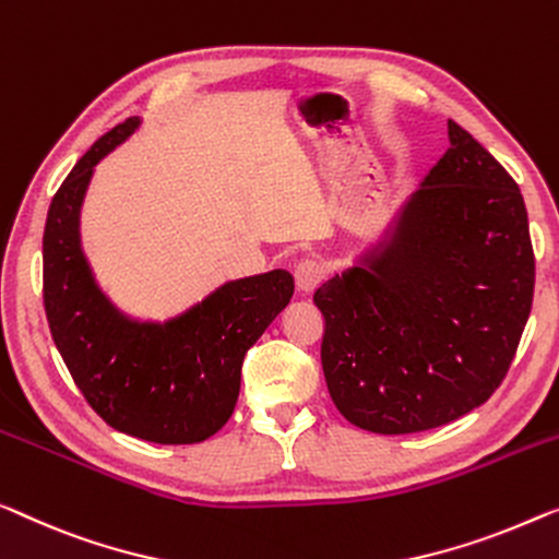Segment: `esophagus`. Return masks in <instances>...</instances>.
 I'll list each match as a JSON object with an SVG mask.
<instances>
[{
  "label": "esophagus",
  "instance_id": "34e87169",
  "mask_svg": "<svg viewBox=\"0 0 559 559\" xmlns=\"http://www.w3.org/2000/svg\"><path fill=\"white\" fill-rule=\"evenodd\" d=\"M326 276V271H323V265L319 261H311V258H306L296 265L294 271V278H296V288L301 290V294H313L316 288H319V283Z\"/></svg>",
  "mask_w": 559,
  "mask_h": 559
}]
</instances>
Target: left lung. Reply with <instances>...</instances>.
Listing matches in <instances>:
<instances>
[{
  "instance_id": "left-lung-1",
  "label": "left lung",
  "mask_w": 559,
  "mask_h": 559,
  "mask_svg": "<svg viewBox=\"0 0 559 559\" xmlns=\"http://www.w3.org/2000/svg\"><path fill=\"white\" fill-rule=\"evenodd\" d=\"M532 294L535 253L518 182L449 120V150L384 240L313 294L333 404L377 435L460 419L510 371Z\"/></svg>"
}]
</instances>
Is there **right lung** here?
Listing matches in <instances>:
<instances>
[{
	"instance_id": "right-lung-1",
	"label": "right lung",
	"mask_w": 559,
	"mask_h": 559,
	"mask_svg": "<svg viewBox=\"0 0 559 559\" xmlns=\"http://www.w3.org/2000/svg\"><path fill=\"white\" fill-rule=\"evenodd\" d=\"M128 118L80 157L47 211L45 311L57 352L87 404L122 435L195 444L236 409L246 352L294 296L288 271L223 283L186 313L135 321L95 283L80 243V211L95 165L138 130Z\"/></svg>"
}]
</instances>
